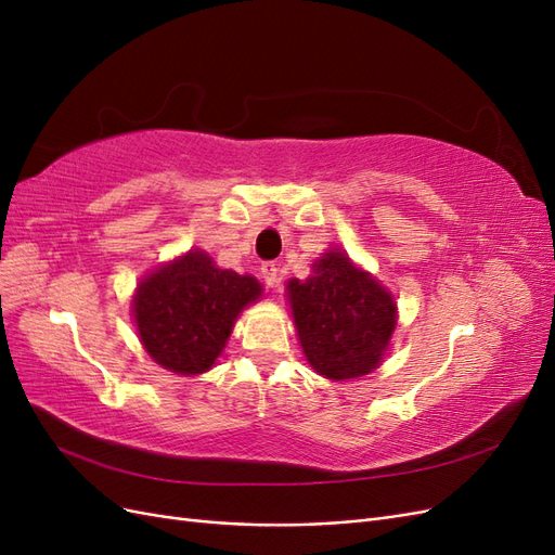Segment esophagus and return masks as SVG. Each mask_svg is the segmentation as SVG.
Returning <instances> with one entry per match:
<instances>
[{
	"mask_svg": "<svg viewBox=\"0 0 555 555\" xmlns=\"http://www.w3.org/2000/svg\"><path fill=\"white\" fill-rule=\"evenodd\" d=\"M261 278H263V282L268 284V287H278V282H280V271H278V266L273 263V261H266V263H261Z\"/></svg>",
	"mask_w": 555,
	"mask_h": 555,
	"instance_id": "1",
	"label": "esophagus"
}]
</instances>
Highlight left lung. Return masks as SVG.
<instances>
[{
	"label": "left lung",
	"mask_w": 555,
	"mask_h": 555,
	"mask_svg": "<svg viewBox=\"0 0 555 555\" xmlns=\"http://www.w3.org/2000/svg\"><path fill=\"white\" fill-rule=\"evenodd\" d=\"M300 347L312 371L328 379L373 373L389 347L398 314L389 289L331 247L312 275L287 282Z\"/></svg>",
	"instance_id": "obj_1"
}]
</instances>
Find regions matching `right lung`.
<instances>
[{
    "instance_id": "obj_1",
    "label": "right lung",
    "mask_w": 555,
    "mask_h": 555,
    "mask_svg": "<svg viewBox=\"0 0 555 555\" xmlns=\"http://www.w3.org/2000/svg\"><path fill=\"white\" fill-rule=\"evenodd\" d=\"M261 292L257 278L224 271L206 251L190 249L139 282L131 312L150 359L176 375H201Z\"/></svg>"
}]
</instances>
